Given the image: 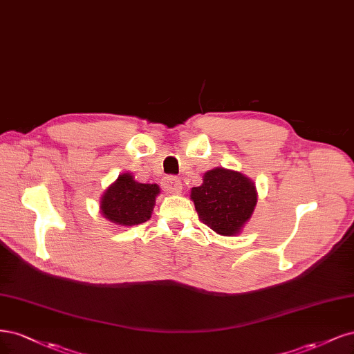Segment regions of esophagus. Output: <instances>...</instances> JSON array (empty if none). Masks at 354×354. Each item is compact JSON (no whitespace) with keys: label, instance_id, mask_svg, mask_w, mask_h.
<instances>
[{"label":"esophagus","instance_id":"obj_1","mask_svg":"<svg viewBox=\"0 0 354 354\" xmlns=\"http://www.w3.org/2000/svg\"><path fill=\"white\" fill-rule=\"evenodd\" d=\"M163 188L169 194H178L182 189V184L176 176H166L163 180Z\"/></svg>","mask_w":354,"mask_h":354}]
</instances>
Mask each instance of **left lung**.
Returning a JSON list of instances; mask_svg holds the SVG:
<instances>
[{
  "instance_id": "1",
  "label": "left lung",
  "mask_w": 354,
  "mask_h": 354,
  "mask_svg": "<svg viewBox=\"0 0 354 354\" xmlns=\"http://www.w3.org/2000/svg\"><path fill=\"white\" fill-rule=\"evenodd\" d=\"M191 200L200 221L221 235L241 232L257 204L254 182L245 175L216 167L203 176V184L191 189Z\"/></svg>"
}]
</instances>
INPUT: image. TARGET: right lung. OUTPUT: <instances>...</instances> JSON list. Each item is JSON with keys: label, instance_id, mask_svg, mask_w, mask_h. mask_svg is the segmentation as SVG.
Returning <instances> with one entry per match:
<instances>
[{"label": "right lung", "instance_id": "obj_1", "mask_svg": "<svg viewBox=\"0 0 354 354\" xmlns=\"http://www.w3.org/2000/svg\"><path fill=\"white\" fill-rule=\"evenodd\" d=\"M158 194L160 188L157 184H140L132 174H123L102 194L100 210L116 225H140L151 218Z\"/></svg>", "mask_w": 354, "mask_h": 354}]
</instances>
